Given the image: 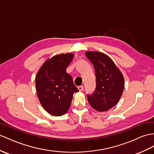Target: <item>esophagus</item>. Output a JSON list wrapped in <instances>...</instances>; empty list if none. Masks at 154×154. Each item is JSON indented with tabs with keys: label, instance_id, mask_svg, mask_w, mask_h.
I'll return each mask as SVG.
<instances>
[{
	"label": "esophagus",
	"instance_id": "esophagus-1",
	"mask_svg": "<svg viewBox=\"0 0 154 154\" xmlns=\"http://www.w3.org/2000/svg\"><path fill=\"white\" fill-rule=\"evenodd\" d=\"M78 89H79V91H83V89H84V86H83V85H80V86H78Z\"/></svg>",
	"mask_w": 154,
	"mask_h": 154
}]
</instances>
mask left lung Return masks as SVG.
<instances>
[{
	"instance_id": "left-lung-1",
	"label": "left lung",
	"mask_w": 154,
	"mask_h": 154,
	"mask_svg": "<svg viewBox=\"0 0 154 154\" xmlns=\"http://www.w3.org/2000/svg\"><path fill=\"white\" fill-rule=\"evenodd\" d=\"M85 55L94 66L96 77L95 91L92 94H88L89 103L97 111H106L118 103L124 89V78L106 55L88 51Z\"/></svg>"
}]
</instances>
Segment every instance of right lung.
<instances>
[{"label": "right lung", "instance_id": "1", "mask_svg": "<svg viewBox=\"0 0 154 154\" xmlns=\"http://www.w3.org/2000/svg\"><path fill=\"white\" fill-rule=\"evenodd\" d=\"M73 54H60L48 60L40 69L36 78V89L42 106L49 114L64 115L69 109L74 93L79 90L66 68Z\"/></svg>", "mask_w": 154, "mask_h": 154}]
</instances>
